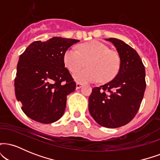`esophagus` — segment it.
Listing matches in <instances>:
<instances>
[{"label": "esophagus", "mask_w": 160, "mask_h": 160, "mask_svg": "<svg viewBox=\"0 0 160 160\" xmlns=\"http://www.w3.org/2000/svg\"><path fill=\"white\" fill-rule=\"evenodd\" d=\"M75 81H76V87L78 88V89H80V88H81V81H80V80H78V79H76L75 80Z\"/></svg>", "instance_id": "esophagus-1"}]
</instances>
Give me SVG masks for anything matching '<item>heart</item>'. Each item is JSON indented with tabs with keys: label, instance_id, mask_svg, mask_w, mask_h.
Returning a JSON list of instances; mask_svg holds the SVG:
<instances>
[{
	"label": "heart",
	"instance_id": "1",
	"mask_svg": "<svg viewBox=\"0 0 160 160\" xmlns=\"http://www.w3.org/2000/svg\"><path fill=\"white\" fill-rule=\"evenodd\" d=\"M115 71H116L115 68H111L109 69V73H111L112 76H113V75H114L115 74Z\"/></svg>",
	"mask_w": 160,
	"mask_h": 160
}]
</instances>
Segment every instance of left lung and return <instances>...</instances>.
<instances>
[{"label":"left lung","instance_id":"left-lung-1","mask_svg":"<svg viewBox=\"0 0 160 160\" xmlns=\"http://www.w3.org/2000/svg\"><path fill=\"white\" fill-rule=\"evenodd\" d=\"M78 40L54 37L33 42L19 56L15 78L16 99L27 117L52 123L64 114L67 95L76 83L65 67L64 56Z\"/></svg>","mask_w":160,"mask_h":160}]
</instances>
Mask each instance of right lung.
I'll return each instance as SVG.
<instances>
[{"mask_svg": "<svg viewBox=\"0 0 160 160\" xmlns=\"http://www.w3.org/2000/svg\"><path fill=\"white\" fill-rule=\"evenodd\" d=\"M105 40L114 46L118 58L102 55L98 70L109 74V69L115 68V78L93 88L89 111L101 126L118 128L128 123L138 111L146 89L145 69L140 56L130 46L117 38Z\"/></svg>", "mask_w": 160, "mask_h": 160, "instance_id": "add662e5", "label": "right lung"}]
</instances>
